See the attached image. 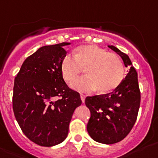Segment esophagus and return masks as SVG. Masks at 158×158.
Listing matches in <instances>:
<instances>
[{"label": "esophagus", "mask_w": 158, "mask_h": 158, "mask_svg": "<svg viewBox=\"0 0 158 158\" xmlns=\"http://www.w3.org/2000/svg\"><path fill=\"white\" fill-rule=\"evenodd\" d=\"M81 101H82V102H85V95H81Z\"/></svg>", "instance_id": "obj_1"}]
</instances>
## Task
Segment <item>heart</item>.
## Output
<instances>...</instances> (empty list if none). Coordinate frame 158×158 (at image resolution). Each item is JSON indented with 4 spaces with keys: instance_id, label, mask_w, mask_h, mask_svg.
<instances>
[{
    "instance_id": "1",
    "label": "heart",
    "mask_w": 158,
    "mask_h": 158,
    "mask_svg": "<svg viewBox=\"0 0 158 158\" xmlns=\"http://www.w3.org/2000/svg\"><path fill=\"white\" fill-rule=\"evenodd\" d=\"M84 68L86 76L78 78L70 85L78 92L98 89L99 93H109L115 90L124 78V67L121 59L92 44L78 47L73 56L66 55L60 64L62 76L67 83L73 81Z\"/></svg>"
}]
</instances>
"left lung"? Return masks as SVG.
I'll use <instances>...</instances> for the list:
<instances>
[{"label": "left lung", "mask_w": 158, "mask_h": 158, "mask_svg": "<svg viewBox=\"0 0 158 158\" xmlns=\"http://www.w3.org/2000/svg\"><path fill=\"white\" fill-rule=\"evenodd\" d=\"M129 71L121 85L112 92L88 96L85 105L91 112L87 130L92 139L103 144H114L124 139L134 126L140 106L138 74L129 57L113 45Z\"/></svg>", "instance_id": "obj_1"}]
</instances>
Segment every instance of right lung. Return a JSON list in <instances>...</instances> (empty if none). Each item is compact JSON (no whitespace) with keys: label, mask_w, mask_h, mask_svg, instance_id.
Returning <instances> with one entry per match:
<instances>
[{"label":"right lung","mask_w":158,"mask_h":158,"mask_svg":"<svg viewBox=\"0 0 158 158\" xmlns=\"http://www.w3.org/2000/svg\"><path fill=\"white\" fill-rule=\"evenodd\" d=\"M63 42L40 48L26 59L15 78L12 107L26 136L41 147L65 140L80 94L66 85L60 64L66 55ZM60 99L55 100V97Z\"/></svg>","instance_id":"add662e5"}]
</instances>
